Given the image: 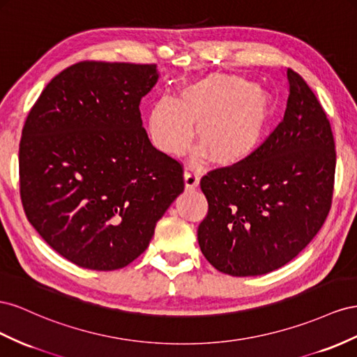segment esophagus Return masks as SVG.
Wrapping results in <instances>:
<instances>
[{
    "mask_svg": "<svg viewBox=\"0 0 357 357\" xmlns=\"http://www.w3.org/2000/svg\"><path fill=\"white\" fill-rule=\"evenodd\" d=\"M184 181H185V188L187 190H196L199 187V176L196 172L185 170L184 172Z\"/></svg>",
    "mask_w": 357,
    "mask_h": 357,
    "instance_id": "34e87169",
    "label": "esophagus"
}]
</instances>
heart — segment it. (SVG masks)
Wrapping results in <instances>:
<instances>
[{
	"mask_svg": "<svg viewBox=\"0 0 357 357\" xmlns=\"http://www.w3.org/2000/svg\"><path fill=\"white\" fill-rule=\"evenodd\" d=\"M273 110L271 94L248 79L211 75L182 89L178 101L160 98L149 114V136L161 152L181 155L197 127L199 145L209 158L218 166H236L261 146Z\"/></svg>",
	"mask_w": 357,
	"mask_h": 357,
	"instance_id": "obj_1",
	"label": "heart"
}]
</instances>
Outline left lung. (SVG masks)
I'll return each mask as SVG.
<instances>
[{
  "label": "left lung",
  "instance_id": "8db88e82",
  "mask_svg": "<svg viewBox=\"0 0 357 357\" xmlns=\"http://www.w3.org/2000/svg\"><path fill=\"white\" fill-rule=\"evenodd\" d=\"M282 121L259 151L200 179L208 213L197 229L203 256L231 277H254L294 259L332 206L337 151L331 122L302 76L289 68Z\"/></svg>",
  "mask_w": 357,
  "mask_h": 357
}]
</instances>
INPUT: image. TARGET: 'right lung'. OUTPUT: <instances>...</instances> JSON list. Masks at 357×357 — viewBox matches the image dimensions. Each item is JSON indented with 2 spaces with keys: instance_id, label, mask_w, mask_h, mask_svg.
<instances>
[{
  "instance_id": "1",
  "label": "right lung",
  "mask_w": 357,
  "mask_h": 357,
  "mask_svg": "<svg viewBox=\"0 0 357 357\" xmlns=\"http://www.w3.org/2000/svg\"><path fill=\"white\" fill-rule=\"evenodd\" d=\"M155 64L80 61L29 110L19 144V191L47 245L80 268L116 271L144 252L184 191V169L152 146L140 100Z\"/></svg>"
}]
</instances>
